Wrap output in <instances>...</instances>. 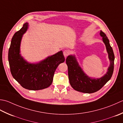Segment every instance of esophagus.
<instances>
[{
	"label": "esophagus",
	"mask_w": 123,
	"mask_h": 123,
	"mask_svg": "<svg viewBox=\"0 0 123 123\" xmlns=\"http://www.w3.org/2000/svg\"><path fill=\"white\" fill-rule=\"evenodd\" d=\"M70 54V52L68 50H65L64 51V55L65 57H67Z\"/></svg>",
	"instance_id": "esophagus-1"
}]
</instances>
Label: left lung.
<instances>
[{"label":"left lung","instance_id":"left-lung-1","mask_svg":"<svg viewBox=\"0 0 123 123\" xmlns=\"http://www.w3.org/2000/svg\"><path fill=\"white\" fill-rule=\"evenodd\" d=\"M102 40L106 45L107 51L111 62L107 73L99 79H92L84 73L79 66L74 55L67 57L66 62L68 67V74L71 86L76 91L83 93H92L101 89L104 85L111 79L114 72L115 56L113 50L109 43L106 35L101 30L100 33Z\"/></svg>","mask_w":123,"mask_h":123}]
</instances>
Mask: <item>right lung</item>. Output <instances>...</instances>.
Segmentation results:
<instances>
[{"instance_id":"add662e5","label":"right lung","mask_w":123,"mask_h":123,"mask_svg":"<svg viewBox=\"0 0 123 123\" xmlns=\"http://www.w3.org/2000/svg\"><path fill=\"white\" fill-rule=\"evenodd\" d=\"M28 23L16 32L12 37L8 51V61L14 79L24 88L30 90L46 89L51 84L55 72L58 65L64 62L62 51L47 57L37 64H30L21 56L20 45Z\"/></svg>"}]
</instances>
